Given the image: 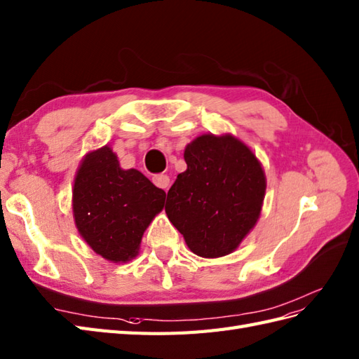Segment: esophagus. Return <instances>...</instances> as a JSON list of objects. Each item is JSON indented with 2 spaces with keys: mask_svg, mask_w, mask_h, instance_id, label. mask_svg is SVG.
<instances>
[{
  "mask_svg": "<svg viewBox=\"0 0 359 359\" xmlns=\"http://www.w3.org/2000/svg\"><path fill=\"white\" fill-rule=\"evenodd\" d=\"M152 182L154 184L158 187V189H163V190H168L169 186H170V178L168 177V175H155V177L152 178Z\"/></svg>",
  "mask_w": 359,
  "mask_h": 359,
  "instance_id": "1",
  "label": "esophagus"
}]
</instances>
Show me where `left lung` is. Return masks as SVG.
<instances>
[{
	"mask_svg": "<svg viewBox=\"0 0 359 359\" xmlns=\"http://www.w3.org/2000/svg\"><path fill=\"white\" fill-rule=\"evenodd\" d=\"M187 169L168 191L165 213L190 251L230 255L257 224L266 177L256 154L231 134H203L184 149Z\"/></svg>",
	"mask_w": 359,
	"mask_h": 359,
	"instance_id": "left-lung-1",
	"label": "left lung"
}]
</instances>
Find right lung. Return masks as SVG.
Here are the masks:
<instances>
[{"instance_id": "obj_1", "label": "right lung", "mask_w": 359, "mask_h": 359, "mask_svg": "<svg viewBox=\"0 0 359 359\" xmlns=\"http://www.w3.org/2000/svg\"><path fill=\"white\" fill-rule=\"evenodd\" d=\"M164 190L137 169H121L107 144L83 156L74 177L73 217L95 255L112 264L137 257L147 226L164 207Z\"/></svg>"}]
</instances>
